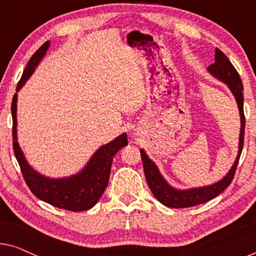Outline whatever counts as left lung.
<instances>
[{
  "instance_id": "8db88e82",
  "label": "left lung",
  "mask_w": 256,
  "mask_h": 256,
  "mask_svg": "<svg viewBox=\"0 0 256 256\" xmlns=\"http://www.w3.org/2000/svg\"><path fill=\"white\" fill-rule=\"evenodd\" d=\"M210 73L222 80L228 85L232 90V93L236 96L238 102V107L240 110L241 118V130H240V143H239V152L236 160V163L233 164L232 169L227 174V176L222 178L218 183L210 185V186L199 188H191V190H176L171 188L163 177L160 176L158 169L154 164L152 160H149V157L146 155V152L141 149V158L143 163V169H144V174L146 183H148L150 190L155 196L157 200L162 202L163 205L168 208H185L196 206L202 202H206L211 199L216 198V196L222 194L228 185L232 183L236 170L239 163V158L244 148V96H242V82L239 73L236 68L230 62V59L226 57L225 54L216 48V62L214 64L208 66Z\"/></svg>"
}]
</instances>
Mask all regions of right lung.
<instances>
[{"instance_id": "add662e5", "label": "right lung", "mask_w": 256, "mask_h": 256, "mask_svg": "<svg viewBox=\"0 0 256 256\" xmlns=\"http://www.w3.org/2000/svg\"><path fill=\"white\" fill-rule=\"evenodd\" d=\"M48 45L50 43L45 42L30 58L26 70H24L22 78L17 84L16 90H18L31 76L38 62L44 57ZM16 102L17 94H14L12 102L14 152H15V157L20 164L24 180H26L31 192L37 198L58 208L68 210L72 212H80L93 208L102 196L104 191L106 190L108 180H110L112 160H113L114 155L122 146L128 144L127 134H122L114 141L101 146L94 154L92 160H90V163L87 164L82 172L70 178L50 180V178L43 177L34 169H31L24 158L22 152H20L16 136Z\"/></svg>"}]
</instances>
